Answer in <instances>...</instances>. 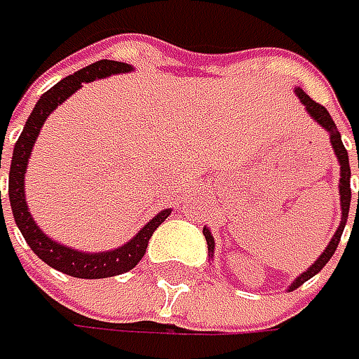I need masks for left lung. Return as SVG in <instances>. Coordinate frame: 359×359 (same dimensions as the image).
<instances>
[{
  "label": "left lung",
  "mask_w": 359,
  "mask_h": 359,
  "mask_svg": "<svg viewBox=\"0 0 359 359\" xmlns=\"http://www.w3.org/2000/svg\"><path fill=\"white\" fill-rule=\"evenodd\" d=\"M297 97H299V102L306 105V109H308V114H310L311 118L318 121V126H322L327 133H330V142H332V147H334V151H336V158L339 161V205H341V222H339L338 229H336V233H334V238L332 241L327 243V248H325L322 255L311 264L310 268L306 269L302 276H297L294 283L290 285V292H294L296 287H299L304 282H308L310 278H313L320 269L324 268L325 264L330 262V257L334 255L336 252V248H338L339 240H341V233H344V228H346V222H348V212H350V201H352V187H350V158H348V149L344 147L341 144V135H339L338 128H336V123H334V119L332 116L327 114V109H325L324 105L316 104L313 100H311L310 95L306 93L304 90H299L296 88ZM358 168H359V149H358ZM358 210H359V191H358ZM203 236H205V241H208V252L210 255H214V236H212V231L208 228H203Z\"/></svg>",
  "instance_id": "obj_1"
}]
</instances>
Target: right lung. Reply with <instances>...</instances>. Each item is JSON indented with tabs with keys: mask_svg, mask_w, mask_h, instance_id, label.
Here are the masks:
<instances>
[{
	"mask_svg": "<svg viewBox=\"0 0 359 359\" xmlns=\"http://www.w3.org/2000/svg\"><path fill=\"white\" fill-rule=\"evenodd\" d=\"M133 67L128 63L109 62L102 60L95 62L76 72L74 76H67L60 83H55L51 90H48L39 102L35 104L32 116L25 121V128L21 131L20 140L15 142L13 147V156L9 163V203H11V212L13 219L20 228L21 236L25 238L27 245L34 250V254L46 262L57 271H63L67 276L74 278H83V280H100V278H111L126 273L137 266V262L144 257L147 250V241L151 238V233L165 222V217L172 214V210H163L156 217H151L144 228L140 229V233H135V238H131L128 243H123L121 248L109 250V252H97V254H88V252H77L67 245H62L57 241L48 238L39 226L34 222V217L27 210L25 203V170H27V161L29 154L34 149L35 140L39 135V130L43 126V121L48 116L63 104L72 93H76L81 83H88L93 79H102V77L116 76V74H128ZM0 168H1V151H0ZM0 208H1V191H0Z\"/></svg>",
	"mask_w": 359,
	"mask_h": 359,
	"instance_id": "add662e5",
	"label": "right lung"
}]
</instances>
